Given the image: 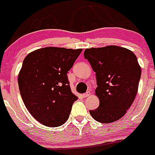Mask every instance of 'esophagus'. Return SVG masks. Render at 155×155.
I'll list each match as a JSON object with an SVG mask.
<instances>
[{"mask_svg":"<svg viewBox=\"0 0 155 155\" xmlns=\"http://www.w3.org/2000/svg\"><path fill=\"white\" fill-rule=\"evenodd\" d=\"M89 95H90V93L87 92V93H85V94H82V97H88Z\"/></svg>","mask_w":155,"mask_h":155,"instance_id":"1","label":"esophagus"}]
</instances>
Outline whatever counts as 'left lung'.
Wrapping results in <instances>:
<instances>
[{"label":"left lung","instance_id":"8db88e82","mask_svg":"<svg viewBox=\"0 0 155 155\" xmlns=\"http://www.w3.org/2000/svg\"><path fill=\"white\" fill-rule=\"evenodd\" d=\"M84 57L96 73L95 94L100 101L90 110L96 121L110 123L123 117L138 92L141 68L133 52L120 46L86 49Z\"/></svg>","mask_w":155,"mask_h":155}]
</instances>
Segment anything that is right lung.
<instances>
[{"mask_svg":"<svg viewBox=\"0 0 155 155\" xmlns=\"http://www.w3.org/2000/svg\"><path fill=\"white\" fill-rule=\"evenodd\" d=\"M82 51L46 47L28 54L18 75L25 106L44 126L57 127L67 121L78 97L72 93L67 73Z\"/></svg>","mask_w":155,"mask_h":155,"instance_id":"1","label":"right lung"}]
</instances>
